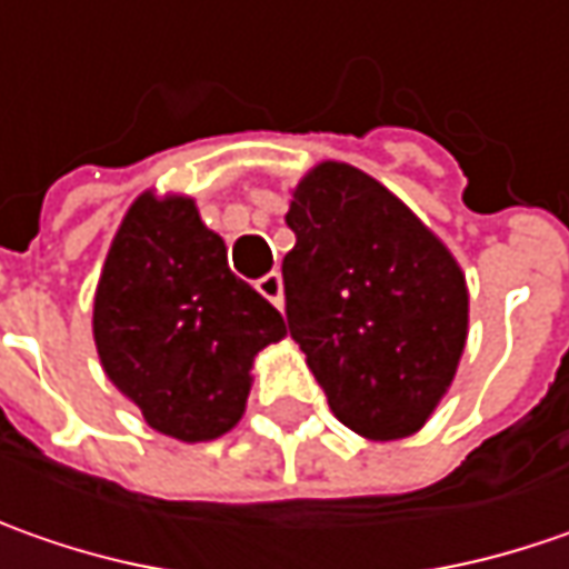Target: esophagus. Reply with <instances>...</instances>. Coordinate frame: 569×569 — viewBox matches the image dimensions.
Listing matches in <instances>:
<instances>
[{
  "mask_svg": "<svg viewBox=\"0 0 569 569\" xmlns=\"http://www.w3.org/2000/svg\"><path fill=\"white\" fill-rule=\"evenodd\" d=\"M258 292L277 309H283V277L280 273H267L263 280H258Z\"/></svg>",
  "mask_w": 569,
  "mask_h": 569,
  "instance_id": "34e87169",
  "label": "esophagus"
}]
</instances>
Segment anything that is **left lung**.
Listing matches in <instances>:
<instances>
[{
	"label": "left lung",
	"mask_w": 569,
	"mask_h": 569,
	"mask_svg": "<svg viewBox=\"0 0 569 569\" xmlns=\"http://www.w3.org/2000/svg\"><path fill=\"white\" fill-rule=\"evenodd\" d=\"M286 226V321L333 417L372 442L423 430L468 340V283L446 241L347 161L292 187Z\"/></svg>",
	"instance_id": "1"
}]
</instances>
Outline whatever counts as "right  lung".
Wrapping results in <instances>:
<instances>
[{"label":"right lung","instance_id":"right-lung-1","mask_svg":"<svg viewBox=\"0 0 569 569\" xmlns=\"http://www.w3.org/2000/svg\"><path fill=\"white\" fill-rule=\"evenodd\" d=\"M91 333L113 388L152 430L210 442L244 417L251 369L286 321L229 270L193 197L146 190L113 236Z\"/></svg>","mask_w":569,"mask_h":569}]
</instances>
